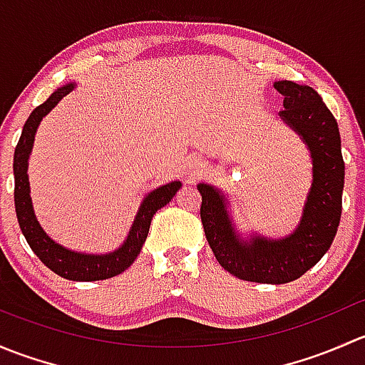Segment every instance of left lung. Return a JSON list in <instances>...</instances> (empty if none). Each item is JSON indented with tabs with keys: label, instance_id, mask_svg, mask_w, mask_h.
Returning <instances> with one entry per match:
<instances>
[{
	"label": "left lung",
	"instance_id": "obj_1",
	"mask_svg": "<svg viewBox=\"0 0 365 365\" xmlns=\"http://www.w3.org/2000/svg\"><path fill=\"white\" fill-rule=\"evenodd\" d=\"M274 86L284 98L279 114L302 135L312 157V187L295 233L282 240H240L219 190L206 183L197 185L206 240L220 267L235 277L263 284L295 281L325 256L339 227L344 187L341 135L334 114L312 88L293 81H279Z\"/></svg>",
	"mask_w": 365,
	"mask_h": 365
}]
</instances>
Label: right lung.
<instances>
[{
	"label": "right lung",
	"instance_id": "right-lung-1",
	"mask_svg": "<svg viewBox=\"0 0 365 365\" xmlns=\"http://www.w3.org/2000/svg\"><path fill=\"white\" fill-rule=\"evenodd\" d=\"M73 84L60 88L54 91L43 104L33 109L29 118L26 120L23 127V134H21L19 143L16 146V153H14V178H16V187H14V201H16V213L17 220H19L21 231H23L26 242L31 247V251L38 256V259L46 264L47 268L58 274L60 277L68 279V281H102V279L114 277V275L121 274L127 270L134 259L138 257L141 251L143 244H145L146 237H148L150 224H152L153 215L157 210L165 206L173 200L178 189L182 187L180 182H171L168 185L159 187L143 201L141 208H139L138 215H135L134 224L130 227L127 240L123 242L118 251L111 254H104V256H95V254H81L68 251V249L61 247L56 242L51 240L43 230L40 227L38 220L35 219L31 206V197H29V182L26 169H28V157L31 152L33 139H35L36 127H38L40 120L46 116L65 95L70 93Z\"/></svg>",
	"mask_w": 365,
	"mask_h": 365
}]
</instances>
